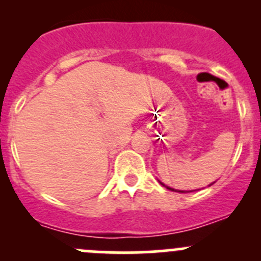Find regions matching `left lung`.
<instances>
[{
	"mask_svg": "<svg viewBox=\"0 0 261 261\" xmlns=\"http://www.w3.org/2000/svg\"><path fill=\"white\" fill-rule=\"evenodd\" d=\"M213 183H215V181H213ZM213 183H212V184H213ZM160 184H162V186H164L165 188L169 189V191H173V192H179V193H186V192H184V191H175V189H173V188H170V187H168V186H165V184H163L162 181H160Z\"/></svg>",
	"mask_w": 261,
	"mask_h": 261,
	"instance_id": "left-lung-1",
	"label": "left lung"
}]
</instances>
